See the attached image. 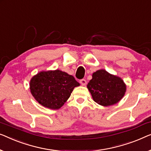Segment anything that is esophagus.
Segmentation results:
<instances>
[{
    "label": "esophagus",
    "instance_id": "obj_1",
    "mask_svg": "<svg viewBox=\"0 0 151 151\" xmlns=\"http://www.w3.org/2000/svg\"><path fill=\"white\" fill-rule=\"evenodd\" d=\"M80 83L82 85V86H85V85L86 84V80L84 79H82L80 80Z\"/></svg>",
    "mask_w": 151,
    "mask_h": 151
}]
</instances>
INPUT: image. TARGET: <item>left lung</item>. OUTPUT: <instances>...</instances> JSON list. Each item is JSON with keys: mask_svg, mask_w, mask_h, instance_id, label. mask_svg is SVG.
I'll return each mask as SVG.
<instances>
[{"mask_svg": "<svg viewBox=\"0 0 151 151\" xmlns=\"http://www.w3.org/2000/svg\"><path fill=\"white\" fill-rule=\"evenodd\" d=\"M87 88L94 101L103 106L116 104L123 97L126 85L121 78L100 69L93 73Z\"/></svg>", "mask_w": 151, "mask_h": 151, "instance_id": "left-lung-1", "label": "left lung"}]
</instances>
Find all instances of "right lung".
I'll use <instances>...</instances> for the list:
<instances>
[{
  "label": "right lung",
  "instance_id": "1",
  "mask_svg": "<svg viewBox=\"0 0 151 151\" xmlns=\"http://www.w3.org/2000/svg\"><path fill=\"white\" fill-rule=\"evenodd\" d=\"M78 86L73 76L58 69L39 72L30 82V93L36 101L52 110L60 108Z\"/></svg>",
  "mask_w": 151,
  "mask_h": 151
}]
</instances>
